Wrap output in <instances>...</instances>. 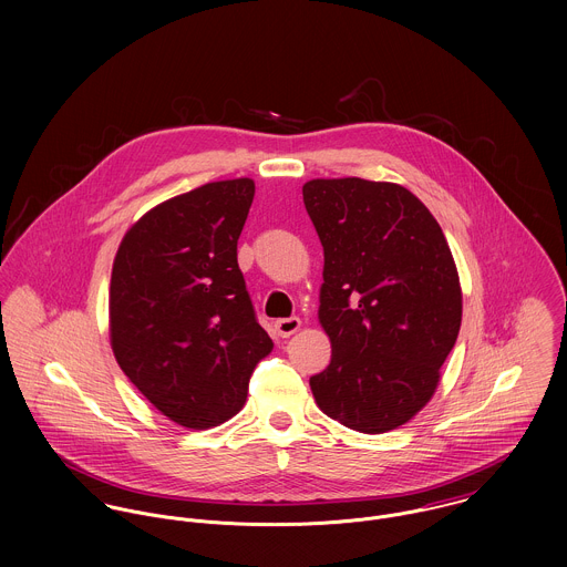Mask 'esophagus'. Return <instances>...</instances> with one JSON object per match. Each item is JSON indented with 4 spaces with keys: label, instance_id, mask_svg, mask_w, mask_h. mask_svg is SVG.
Listing matches in <instances>:
<instances>
[{
    "label": "esophagus",
    "instance_id": "obj_1",
    "mask_svg": "<svg viewBox=\"0 0 567 567\" xmlns=\"http://www.w3.org/2000/svg\"><path fill=\"white\" fill-rule=\"evenodd\" d=\"M299 329H301V319H297V317H290V319H279V321L275 323V331H277L281 338H288V336L297 333Z\"/></svg>",
    "mask_w": 567,
    "mask_h": 567
}]
</instances>
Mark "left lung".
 I'll use <instances>...</instances> for the list:
<instances>
[{"mask_svg":"<svg viewBox=\"0 0 567 567\" xmlns=\"http://www.w3.org/2000/svg\"><path fill=\"white\" fill-rule=\"evenodd\" d=\"M303 203L323 244L319 321L331 362L310 378L342 425L382 434L439 386L463 319L458 270L427 207L402 185L315 178Z\"/></svg>","mask_w":567,"mask_h":567,"instance_id":"left-lung-1","label":"left lung"}]
</instances>
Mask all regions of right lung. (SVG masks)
<instances>
[{"mask_svg":"<svg viewBox=\"0 0 567 567\" xmlns=\"http://www.w3.org/2000/svg\"><path fill=\"white\" fill-rule=\"evenodd\" d=\"M252 196L250 178L174 196L126 231L113 261L115 360L183 427L207 430L238 414L252 369L272 351L238 266Z\"/></svg>","mask_w":567,"mask_h":567,"instance_id":"1","label":"right lung"}]
</instances>
